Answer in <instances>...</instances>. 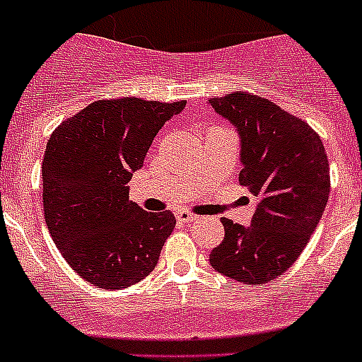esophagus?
I'll use <instances>...</instances> for the list:
<instances>
[{"label":"esophagus","instance_id":"esophagus-1","mask_svg":"<svg viewBox=\"0 0 362 362\" xmlns=\"http://www.w3.org/2000/svg\"><path fill=\"white\" fill-rule=\"evenodd\" d=\"M175 219H177L179 223H194V221L197 219V216H194V214L181 210V212L175 214Z\"/></svg>","mask_w":362,"mask_h":362}]
</instances>
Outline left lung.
<instances>
[{"instance_id":"obj_1","label":"left lung","mask_w":362,"mask_h":362,"mask_svg":"<svg viewBox=\"0 0 362 362\" xmlns=\"http://www.w3.org/2000/svg\"><path fill=\"white\" fill-rule=\"evenodd\" d=\"M239 136V183L257 197L248 226L223 217L225 239L210 254L214 270L245 284L283 276L321 221L330 196L328 158L305 121L246 92L209 99Z\"/></svg>"}]
</instances>
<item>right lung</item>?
Segmentation results:
<instances>
[{"instance_id":"obj_1","label":"right lung","mask_w":362,"mask_h":362,"mask_svg":"<svg viewBox=\"0 0 362 362\" xmlns=\"http://www.w3.org/2000/svg\"><path fill=\"white\" fill-rule=\"evenodd\" d=\"M185 105L101 99L63 121L47 143L45 221L70 268L98 288H127L158 264L175 217L129 201V183L156 134Z\"/></svg>"}]
</instances>
